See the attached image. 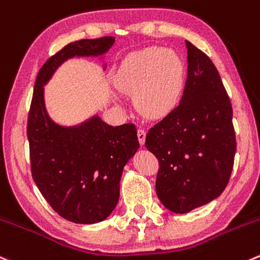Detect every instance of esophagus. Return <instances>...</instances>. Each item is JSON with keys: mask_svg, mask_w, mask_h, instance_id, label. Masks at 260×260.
Instances as JSON below:
<instances>
[{"mask_svg": "<svg viewBox=\"0 0 260 260\" xmlns=\"http://www.w3.org/2000/svg\"><path fill=\"white\" fill-rule=\"evenodd\" d=\"M137 136H138V141H140V143L141 145H143V143H145V140H146V131L143 129V128H138Z\"/></svg>", "mask_w": 260, "mask_h": 260, "instance_id": "obj_1", "label": "esophagus"}]
</instances>
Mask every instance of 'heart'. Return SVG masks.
Segmentation results:
<instances>
[{"mask_svg":"<svg viewBox=\"0 0 260 260\" xmlns=\"http://www.w3.org/2000/svg\"><path fill=\"white\" fill-rule=\"evenodd\" d=\"M185 71L180 58L161 48H146L128 55L114 76L115 86L133 94L138 112L161 118L173 110L180 98Z\"/></svg>","mask_w":260,"mask_h":260,"instance_id":"b5f03b06","label":"heart"}]
</instances>
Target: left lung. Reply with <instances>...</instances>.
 Instances as JSON below:
<instances>
[{
    "instance_id": "left-lung-1",
    "label": "left lung",
    "mask_w": 260,
    "mask_h": 260,
    "mask_svg": "<svg viewBox=\"0 0 260 260\" xmlns=\"http://www.w3.org/2000/svg\"><path fill=\"white\" fill-rule=\"evenodd\" d=\"M188 76L178 107L148 129L158 160L156 193L171 212L186 213L217 198L236 152L233 107L212 60L190 42Z\"/></svg>"
}]
</instances>
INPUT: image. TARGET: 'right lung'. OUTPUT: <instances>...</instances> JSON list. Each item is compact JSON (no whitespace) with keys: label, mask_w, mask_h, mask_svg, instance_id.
Masks as SVG:
<instances>
[{"label":"right lung","mask_w":260,"mask_h":260,"mask_svg":"<svg viewBox=\"0 0 260 260\" xmlns=\"http://www.w3.org/2000/svg\"><path fill=\"white\" fill-rule=\"evenodd\" d=\"M114 37L70 43L39 70L27 115L30 168L50 207L75 223L105 220L119 200L123 168L140 147L133 123L113 127L94 117L79 127H60L44 107L43 85L60 63L75 55H100Z\"/></svg>","instance_id":"1"}]
</instances>
